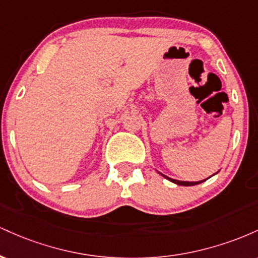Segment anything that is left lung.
<instances>
[{
    "mask_svg": "<svg viewBox=\"0 0 258 258\" xmlns=\"http://www.w3.org/2000/svg\"><path fill=\"white\" fill-rule=\"evenodd\" d=\"M159 172V171H158ZM160 174H161L162 177H164V178H166V179H168L170 180V182H172V183H174V184H178V185H185V186H190V185H197V184H200V183H203V182H205V180L207 179H203V180H198V182H186V180H178V179H173V178H171V177H167V176H165V174H162L161 172H159ZM217 173V172H216ZM215 173V174H216ZM215 174H212V176H215ZM210 178V177H209Z\"/></svg>",
    "mask_w": 258,
    "mask_h": 258,
    "instance_id": "left-lung-1",
    "label": "left lung"
}]
</instances>
